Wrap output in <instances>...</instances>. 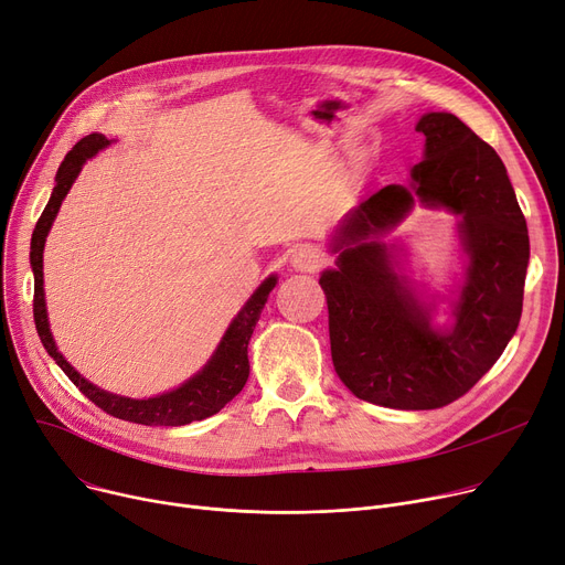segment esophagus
I'll list each match as a JSON object with an SVG mask.
<instances>
[{
  "instance_id": "obj_1",
  "label": "esophagus",
  "mask_w": 565,
  "mask_h": 565,
  "mask_svg": "<svg viewBox=\"0 0 565 565\" xmlns=\"http://www.w3.org/2000/svg\"><path fill=\"white\" fill-rule=\"evenodd\" d=\"M291 267L303 274H315L323 267V255L312 246H301L291 255Z\"/></svg>"
}]
</instances>
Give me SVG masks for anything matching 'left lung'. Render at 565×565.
Segmentation results:
<instances>
[{
    "label": "left lung",
    "instance_id": "1",
    "mask_svg": "<svg viewBox=\"0 0 565 565\" xmlns=\"http://www.w3.org/2000/svg\"><path fill=\"white\" fill-rule=\"evenodd\" d=\"M426 137L413 182L387 184L353 210L338 235V269L321 274L330 353L342 383L362 402L434 411L470 392L515 335L529 264L526 221L504 163L454 114H424ZM461 216L469 255L449 329H434L393 274L380 237L414 204Z\"/></svg>",
    "mask_w": 565,
    "mask_h": 565
}]
</instances>
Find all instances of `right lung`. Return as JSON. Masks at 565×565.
Here are the masks:
<instances>
[{"instance_id":"right-lung-1","label":"right lung","mask_w":565,"mask_h":565,"mask_svg":"<svg viewBox=\"0 0 565 565\" xmlns=\"http://www.w3.org/2000/svg\"><path fill=\"white\" fill-rule=\"evenodd\" d=\"M109 146V139L103 135H88L84 137L65 159L61 161L58 171H56V184L52 189L50 203L45 205L36 230H33L31 237V269H33V321H36L39 338L45 347V351L56 360L58 367L65 372L84 396L105 413L125 419V422H135V424H146V426H184L198 419H205L216 415L227 402L235 399V396L242 392V387L248 381V340L253 335V328L262 315L264 303H267L269 291L276 287V276H269L264 280L255 294L248 298L242 312L232 319L230 328L225 330V335L210 358L205 367L198 372L193 379L182 383L178 390L166 392L159 396H150V399H129V396L111 394L95 387L88 383L75 367H71L68 360H65L50 333V323H47V310H45V291H43V248L47 232L54 223V216L63 203L65 193L71 191L73 182L77 180L82 166L86 159L97 154L103 148Z\"/></svg>"}]
</instances>
